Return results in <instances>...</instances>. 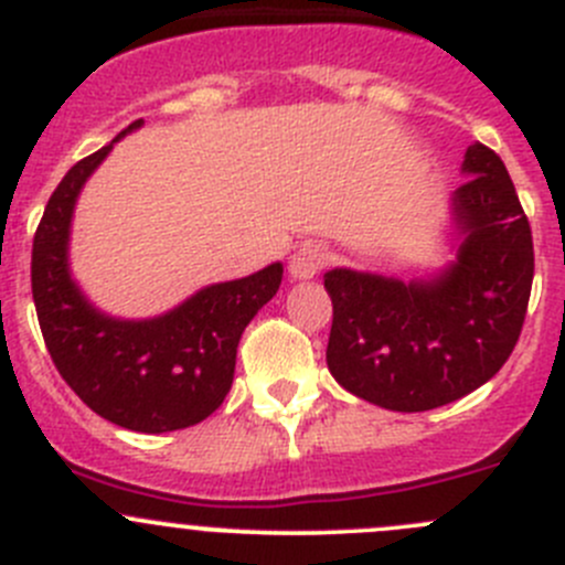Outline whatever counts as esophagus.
I'll return each instance as SVG.
<instances>
[{"instance_id":"34e87169","label":"esophagus","mask_w":565,"mask_h":565,"mask_svg":"<svg viewBox=\"0 0 565 565\" xmlns=\"http://www.w3.org/2000/svg\"><path fill=\"white\" fill-rule=\"evenodd\" d=\"M322 265L324 250L315 246V243H306V246H300L292 256H289V276H292L295 281H309V278H315L317 273L322 270Z\"/></svg>"}]
</instances>
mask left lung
I'll list each match as a JSON object with an SVG mask.
<instances>
[{
	"label": "left lung",
	"instance_id": "obj_1",
	"mask_svg": "<svg viewBox=\"0 0 565 565\" xmlns=\"http://www.w3.org/2000/svg\"><path fill=\"white\" fill-rule=\"evenodd\" d=\"M448 199L451 259L420 278L333 267L328 369L393 413L443 407L500 372L520 339L533 284V237L503 161L467 147Z\"/></svg>",
	"mask_w": 565,
	"mask_h": 565
}]
</instances>
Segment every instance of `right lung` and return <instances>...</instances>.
<instances>
[{"instance_id":"obj_1","label":"right lung","mask_w":565,"mask_h":565,"mask_svg":"<svg viewBox=\"0 0 565 565\" xmlns=\"http://www.w3.org/2000/svg\"><path fill=\"white\" fill-rule=\"evenodd\" d=\"M111 145L71 169L45 204L32 243V298L56 372L93 413L145 435L185 429L221 407L235 380L237 344L256 311L278 292L281 262L246 278L210 284L158 317L100 311L71 270L76 202Z\"/></svg>"}]
</instances>
